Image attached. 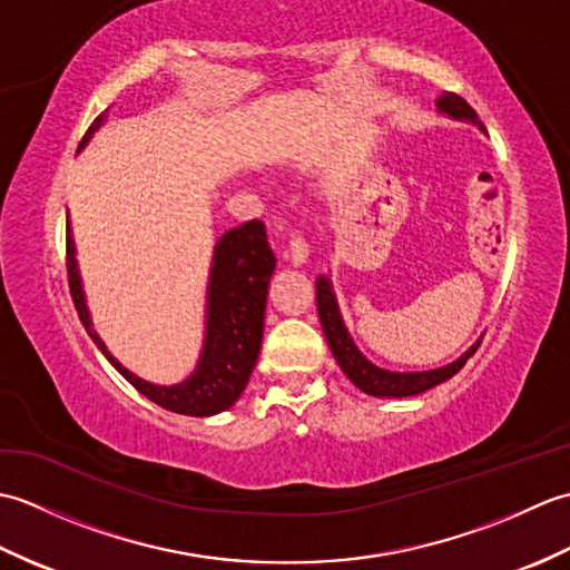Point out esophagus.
<instances>
[{
	"label": "esophagus",
	"mask_w": 570,
	"mask_h": 570,
	"mask_svg": "<svg viewBox=\"0 0 570 570\" xmlns=\"http://www.w3.org/2000/svg\"><path fill=\"white\" fill-rule=\"evenodd\" d=\"M286 257L292 259L294 264H306V259H308V242H306V237L294 235L292 242H288Z\"/></svg>",
	"instance_id": "esophagus-1"
}]
</instances>
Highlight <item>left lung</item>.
I'll return each mask as SVG.
<instances>
[{
    "label": "left lung",
    "mask_w": 570,
    "mask_h": 570,
    "mask_svg": "<svg viewBox=\"0 0 570 570\" xmlns=\"http://www.w3.org/2000/svg\"><path fill=\"white\" fill-rule=\"evenodd\" d=\"M439 107L451 117L470 119V122L482 127V122L478 119V112L472 110V107L463 98H460L458 92L445 90L439 98ZM316 301H318V316L323 323V333H325V337H328L331 353L335 355L337 365H341V370L347 374L350 380H353L355 386H360L362 392L374 394V396H414V394L426 392V390H431V386L451 380L453 374L463 370L465 362L480 347V343H478L475 347H470L463 357L455 360L453 365H445V367L431 370V372H386V370L374 367L372 362L362 357V353L355 347L353 337H350L345 331L341 311H337L335 296H333L331 284L325 276H321L316 284Z\"/></svg>",
    "instance_id": "1"
}]
</instances>
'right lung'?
Wrapping results in <instances>:
<instances>
[{
	"mask_svg": "<svg viewBox=\"0 0 570 570\" xmlns=\"http://www.w3.org/2000/svg\"><path fill=\"white\" fill-rule=\"evenodd\" d=\"M102 115L95 117L90 129L85 131L80 144L88 141L100 127ZM276 257L266 242V229L262 220L245 223L217 242L215 262L210 272L208 294V335L198 370L184 384L154 386L127 372L107 353L98 333L92 331L88 308L82 301L80 276L72 257L70 227H66V269L72 304L85 331L102 350V355L112 362V367L141 392L154 404L184 416H213L233 406L245 392L249 374L257 362L264 333V306L269 294V278L274 274Z\"/></svg>",
	"mask_w": 570,
	"mask_h": 570,
	"instance_id": "obj_1",
	"label": "right lung"
}]
</instances>
